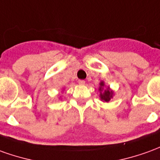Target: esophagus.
<instances>
[{
  "mask_svg": "<svg viewBox=\"0 0 160 160\" xmlns=\"http://www.w3.org/2000/svg\"><path fill=\"white\" fill-rule=\"evenodd\" d=\"M78 83L80 84V85H81V86H83V85L86 84V81H85L84 80H78Z\"/></svg>",
  "mask_w": 160,
  "mask_h": 160,
  "instance_id": "obj_1",
  "label": "esophagus"
}]
</instances>
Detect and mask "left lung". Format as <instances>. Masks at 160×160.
<instances>
[{
	"label": "left lung",
	"mask_w": 160,
	"mask_h": 160,
	"mask_svg": "<svg viewBox=\"0 0 160 160\" xmlns=\"http://www.w3.org/2000/svg\"><path fill=\"white\" fill-rule=\"evenodd\" d=\"M104 87V83L103 82H101L100 83V88H99V91H102V88ZM112 91H110V89L109 88H107V89L106 90H104L103 92H100V99L104 100V101H106V102H108L111 98L112 97Z\"/></svg>",
	"instance_id": "left-lung-1"
}]
</instances>
